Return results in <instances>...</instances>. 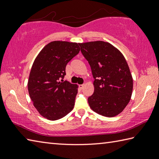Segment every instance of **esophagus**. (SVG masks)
<instances>
[{"instance_id": "obj_1", "label": "esophagus", "mask_w": 159, "mask_h": 159, "mask_svg": "<svg viewBox=\"0 0 159 159\" xmlns=\"http://www.w3.org/2000/svg\"><path fill=\"white\" fill-rule=\"evenodd\" d=\"M79 87H80V89H81L84 87V85H79Z\"/></svg>"}]
</instances>
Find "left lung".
<instances>
[{
    "label": "left lung",
    "instance_id": "8db88e82",
    "mask_svg": "<svg viewBox=\"0 0 159 159\" xmlns=\"http://www.w3.org/2000/svg\"><path fill=\"white\" fill-rule=\"evenodd\" d=\"M79 46L94 79V92L88 98L90 108L103 116H116L127 106L133 92V77L126 59L108 42H90Z\"/></svg>",
    "mask_w": 159,
    "mask_h": 159
}]
</instances>
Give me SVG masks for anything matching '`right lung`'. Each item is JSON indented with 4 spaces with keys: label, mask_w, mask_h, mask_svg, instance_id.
I'll list each match as a JSON object with an SVG mask.
<instances>
[{
    "label": "right lung",
    "mask_w": 159,
    "mask_h": 159,
    "mask_svg": "<svg viewBox=\"0 0 159 159\" xmlns=\"http://www.w3.org/2000/svg\"><path fill=\"white\" fill-rule=\"evenodd\" d=\"M79 51V43L54 41L44 46L33 62L29 93L35 109L46 119H61L73 109L78 85L59 80L66 74L67 63Z\"/></svg>",
    "instance_id": "obj_1"
}]
</instances>
